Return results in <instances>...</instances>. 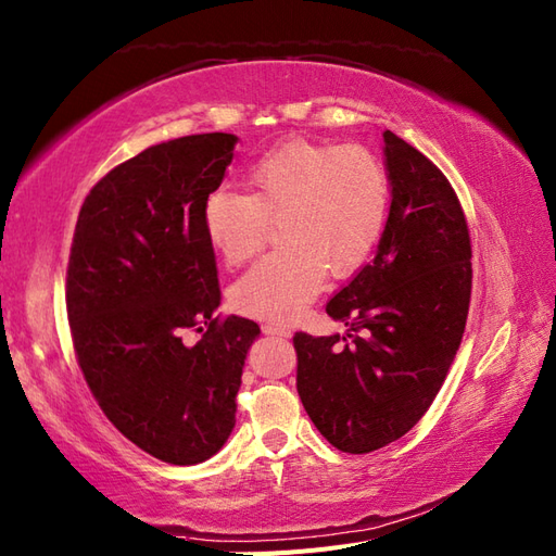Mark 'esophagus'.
Segmentation results:
<instances>
[{"label":"esophagus","mask_w":556,"mask_h":556,"mask_svg":"<svg viewBox=\"0 0 556 556\" xmlns=\"http://www.w3.org/2000/svg\"><path fill=\"white\" fill-rule=\"evenodd\" d=\"M263 333H267V337H291V329L283 327V325H275V321H265L263 325Z\"/></svg>","instance_id":"obj_1"}]
</instances>
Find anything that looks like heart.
I'll list each match as a JSON object with an SVG mask.
<instances>
[{"instance_id":"heart-1","label":"heart","mask_w":556,"mask_h":556,"mask_svg":"<svg viewBox=\"0 0 556 556\" xmlns=\"http://www.w3.org/2000/svg\"><path fill=\"white\" fill-rule=\"evenodd\" d=\"M247 193L217 189L203 227L229 267L249 263L279 219L281 247L231 289V305L261 319H289L319 293L325 275L351 277L379 247L391 205L389 170L357 144L293 139L253 161Z\"/></svg>"}]
</instances>
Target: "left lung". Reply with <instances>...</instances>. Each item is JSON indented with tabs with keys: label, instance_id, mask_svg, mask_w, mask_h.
<instances>
[{
	"label": "left lung",
	"instance_id": "8db88e82",
	"mask_svg": "<svg viewBox=\"0 0 556 556\" xmlns=\"http://www.w3.org/2000/svg\"><path fill=\"white\" fill-rule=\"evenodd\" d=\"M391 211L377 255L327 303L345 337H293L295 389L317 431L365 455L403 438L441 391L471 301V239L453 185L383 132Z\"/></svg>",
	"mask_w": 556,
	"mask_h": 556
}]
</instances>
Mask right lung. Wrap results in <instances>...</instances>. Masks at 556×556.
I'll list each match as a JSON object with an SVG mask.
<instances>
[{"label": "right lung", "instance_id": "right-lung-1", "mask_svg": "<svg viewBox=\"0 0 556 556\" xmlns=\"http://www.w3.org/2000/svg\"><path fill=\"white\" fill-rule=\"evenodd\" d=\"M237 137L189 135L115 165L87 193L66 273L77 365L127 441L177 467L213 457L237 417L243 359L261 327L215 317L219 283L203 203ZM197 328V346L181 331Z\"/></svg>", "mask_w": 556, "mask_h": 556}]
</instances>
